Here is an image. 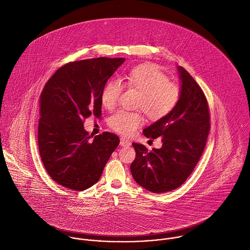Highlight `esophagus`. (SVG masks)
Masks as SVG:
<instances>
[{
    "instance_id": "esophagus-1",
    "label": "esophagus",
    "mask_w": 250,
    "mask_h": 250,
    "mask_svg": "<svg viewBox=\"0 0 250 250\" xmlns=\"http://www.w3.org/2000/svg\"><path fill=\"white\" fill-rule=\"evenodd\" d=\"M120 145L123 147H127L130 145V142L128 140H126L125 138H121L120 139Z\"/></svg>"
}]
</instances>
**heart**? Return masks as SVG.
Here are the masks:
<instances>
[{"label":"heart","mask_w":250,"mask_h":250,"mask_svg":"<svg viewBox=\"0 0 250 250\" xmlns=\"http://www.w3.org/2000/svg\"><path fill=\"white\" fill-rule=\"evenodd\" d=\"M128 87L139 92L134 107L143 110L148 118L159 120L168 115L180 99V87L168 81V78L155 65L142 64L132 68L125 77ZM123 83L118 79L110 80L101 93V102L105 109L114 110L123 91ZM144 123L139 111L121 110L108 122L109 126L123 135H131Z\"/></svg>","instance_id":"heart-1"}]
</instances>
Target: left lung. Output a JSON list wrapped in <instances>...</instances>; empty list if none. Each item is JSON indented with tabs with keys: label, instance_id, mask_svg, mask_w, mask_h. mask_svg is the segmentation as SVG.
<instances>
[{
	"label": "left lung",
	"instance_id": "8db88e82",
	"mask_svg": "<svg viewBox=\"0 0 250 250\" xmlns=\"http://www.w3.org/2000/svg\"><path fill=\"white\" fill-rule=\"evenodd\" d=\"M180 99L175 108L143 130L148 138L163 137L161 149L132 143L136 157L130 165L137 184L153 193L180 187L200 161L210 129L207 97L194 78L181 66Z\"/></svg>",
	"mask_w": 250,
	"mask_h": 250
}]
</instances>
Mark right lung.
<instances>
[{"label":"right lung","mask_w":250,"mask_h":250,"mask_svg":"<svg viewBox=\"0 0 250 250\" xmlns=\"http://www.w3.org/2000/svg\"><path fill=\"white\" fill-rule=\"evenodd\" d=\"M125 58L98 57L60 67L40 96L38 144L42 162L57 184L83 191L100 178L120 143L111 132L94 136L83 128L90 116L101 118V93Z\"/></svg>","instance_id":"obj_1"}]
</instances>
